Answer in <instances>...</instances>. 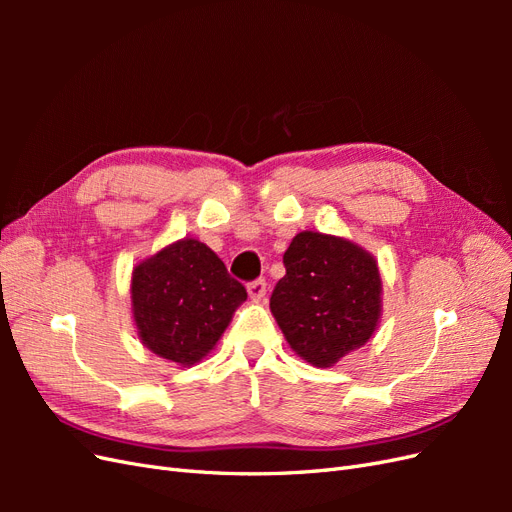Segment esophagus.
I'll list each match as a JSON object with an SVG mask.
<instances>
[{"mask_svg":"<svg viewBox=\"0 0 512 512\" xmlns=\"http://www.w3.org/2000/svg\"><path fill=\"white\" fill-rule=\"evenodd\" d=\"M247 292H250V297L254 301H262V299H265V294H267V282L262 280V277H258V280L247 284Z\"/></svg>","mask_w":512,"mask_h":512,"instance_id":"1","label":"esophagus"}]
</instances>
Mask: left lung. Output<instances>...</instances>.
<instances>
[{"label": "left lung", "mask_w": 512, "mask_h": 512, "mask_svg": "<svg viewBox=\"0 0 512 512\" xmlns=\"http://www.w3.org/2000/svg\"><path fill=\"white\" fill-rule=\"evenodd\" d=\"M271 312L290 348L307 363L331 367L363 346L378 327L376 260L346 239L299 232L284 254Z\"/></svg>", "instance_id": "obj_1"}]
</instances>
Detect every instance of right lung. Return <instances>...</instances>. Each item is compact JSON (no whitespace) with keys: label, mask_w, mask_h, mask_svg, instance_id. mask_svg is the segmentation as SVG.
<instances>
[{"label":"right lung","mask_w":512,"mask_h":512,"mask_svg":"<svg viewBox=\"0 0 512 512\" xmlns=\"http://www.w3.org/2000/svg\"><path fill=\"white\" fill-rule=\"evenodd\" d=\"M247 292L205 243L183 239L132 275L134 322L162 359L192 365L215 346Z\"/></svg>","instance_id":"obj_1"}]
</instances>
